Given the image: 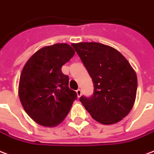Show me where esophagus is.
Instances as JSON below:
<instances>
[{
	"instance_id": "34e87169",
	"label": "esophagus",
	"mask_w": 154,
	"mask_h": 154,
	"mask_svg": "<svg viewBox=\"0 0 154 154\" xmlns=\"http://www.w3.org/2000/svg\"><path fill=\"white\" fill-rule=\"evenodd\" d=\"M76 94H77V96H78V97H81V95H82L81 89H79H79H77V90H76Z\"/></svg>"
}]
</instances>
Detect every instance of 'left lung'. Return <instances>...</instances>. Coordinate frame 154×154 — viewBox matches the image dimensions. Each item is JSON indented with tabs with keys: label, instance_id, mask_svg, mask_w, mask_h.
Listing matches in <instances>:
<instances>
[{
	"label": "left lung",
	"instance_id": "left-lung-1",
	"mask_svg": "<svg viewBox=\"0 0 154 154\" xmlns=\"http://www.w3.org/2000/svg\"><path fill=\"white\" fill-rule=\"evenodd\" d=\"M93 79L92 97L79 101L91 116L103 125L115 124L130 113L137 92V75L115 48L98 42L72 43Z\"/></svg>",
	"mask_w": 154,
	"mask_h": 154
}]
</instances>
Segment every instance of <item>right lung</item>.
I'll use <instances>...</instances> for the list:
<instances>
[{
  "instance_id": "right-lung-1",
  "label": "right lung",
  "mask_w": 154,
  "mask_h": 154,
  "mask_svg": "<svg viewBox=\"0 0 154 154\" xmlns=\"http://www.w3.org/2000/svg\"><path fill=\"white\" fill-rule=\"evenodd\" d=\"M75 55L66 43L39 49L24 65L19 84V97L23 109L42 126L52 127L63 122L74 101L75 91L69 88V76L61 67Z\"/></svg>"
}]
</instances>
